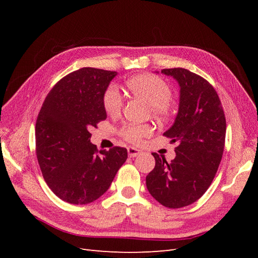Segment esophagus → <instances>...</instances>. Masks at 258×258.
Segmentation results:
<instances>
[{
    "label": "esophagus",
    "instance_id": "obj_1",
    "mask_svg": "<svg viewBox=\"0 0 258 258\" xmlns=\"http://www.w3.org/2000/svg\"><path fill=\"white\" fill-rule=\"evenodd\" d=\"M128 150V155L130 156V157H137L138 155H140L142 153V151H140V150H138V148H136V147H128L127 148Z\"/></svg>",
    "mask_w": 258,
    "mask_h": 258
}]
</instances>
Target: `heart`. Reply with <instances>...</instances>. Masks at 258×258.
I'll list each match as a JSON object with an SVG mask.
<instances>
[{
	"instance_id": "obj_1",
	"label": "heart",
	"mask_w": 258,
	"mask_h": 258,
	"mask_svg": "<svg viewBox=\"0 0 258 258\" xmlns=\"http://www.w3.org/2000/svg\"><path fill=\"white\" fill-rule=\"evenodd\" d=\"M128 89L135 96L145 100L152 106L156 116L165 117L169 114L168 103L172 97L170 86L160 77L152 74H142L132 77L127 82ZM122 96L115 85H110L103 95V106L107 114L117 115L122 107ZM153 128L148 124L128 123L120 129V136L126 141L138 144L144 138L152 135Z\"/></svg>"
}]
</instances>
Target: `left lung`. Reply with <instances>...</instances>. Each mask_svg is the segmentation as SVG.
<instances>
[{
  "label": "left lung",
  "instance_id": "8db88e82",
  "mask_svg": "<svg viewBox=\"0 0 258 258\" xmlns=\"http://www.w3.org/2000/svg\"><path fill=\"white\" fill-rule=\"evenodd\" d=\"M161 73L179 86L177 115L163 134L178 145L171 162L153 153L156 163L146 187L159 204L177 209L197 201L212 183L223 157L226 119L220 98L204 77L182 68Z\"/></svg>",
  "mask_w": 258,
  "mask_h": 258
}]
</instances>
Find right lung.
<instances>
[{
	"mask_svg": "<svg viewBox=\"0 0 258 258\" xmlns=\"http://www.w3.org/2000/svg\"><path fill=\"white\" fill-rule=\"evenodd\" d=\"M117 72L83 68L60 80L35 124L36 156L45 182L61 200L87 205L110 188L127 160L124 147L98 151L89 130L106 118L103 95Z\"/></svg>",
	"mask_w": 258,
	"mask_h": 258,
	"instance_id": "obj_1",
	"label": "right lung"
}]
</instances>
